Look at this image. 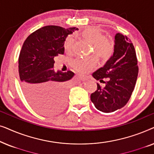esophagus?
<instances>
[{"label":"esophagus","instance_id":"obj_1","mask_svg":"<svg viewBox=\"0 0 154 154\" xmlns=\"http://www.w3.org/2000/svg\"><path fill=\"white\" fill-rule=\"evenodd\" d=\"M80 79H81L83 81H87V80H88V76H87V75H80Z\"/></svg>","mask_w":154,"mask_h":154}]
</instances>
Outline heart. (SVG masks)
<instances>
[{"instance_id":"obj_1","label":"heart","mask_w":154,"mask_h":154,"mask_svg":"<svg viewBox=\"0 0 154 154\" xmlns=\"http://www.w3.org/2000/svg\"><path fill=\"white\" fill-rule=\"evenodd\" d=\"M80 37L92 46V52L98 60L106 62L112 57L115 50V43L113 39L105 37L104 33L96 27H89L80 33ZM64 48L71 50L74 45L72 38H66L64 41ZM97 64L96 59L93 57H78L72 62L75 70L81 73H87L92 70Z\"/></svg>"}]
</instances>
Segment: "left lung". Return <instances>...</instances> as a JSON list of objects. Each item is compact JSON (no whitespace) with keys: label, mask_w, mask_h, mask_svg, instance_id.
Here are the masks:
<instances>
[{"label":"left lung","mask_w":154,"mask_h":154,"mask_svg":"<svg viewBox=\"0 0 154 154\" xmlns=\"http://www.w3.org/2000/svg\"><path fill=\"white\" fill-rule=\"evenodd\" d=\"M139 68L133 44L129 38L118 33L115 35V50L106 64L92 73L100 83L90 99L94 106L104 113H111L125 106L135 86ZM107 80L104 82L103 79Z\"/></svg>","instance_id":"obj_1"}]
</instances>
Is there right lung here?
I'll return each instance as SVG.
<instances>
[{
	"label": "right lung",
	"instance_id": "obj_1",
	"mask_svg": "<svg viewBox=\"0 0 154 154\" xmlns=\"http://www.w3.org/2000/svg\"><path fill=\"white\" fill-rule=\"evenodd\" d=\"M78 29L45 26L23 43L18 60L21 86L29 104L44 114H57L66 106L69 81L74 73L54 71V57L64 54L67 35Z\"/></svg>",
	"mask_w": 154,
	"mask_h": 154
}]
</instances>
